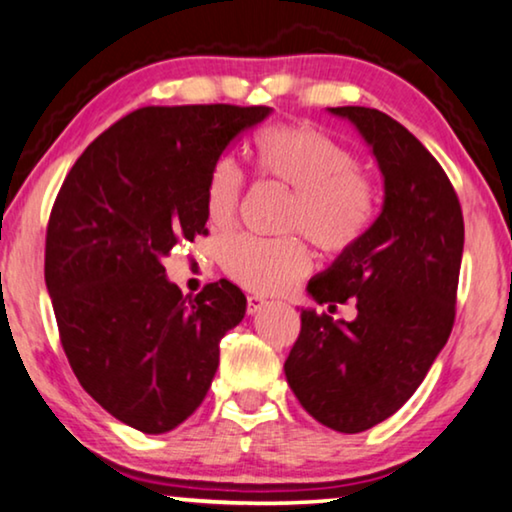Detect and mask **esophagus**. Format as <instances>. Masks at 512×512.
<instances>
[{
  "mask_svg": "<svg viewBox=\"0 0 512 512\" xmlns=\"http://www.w3.org/2000/svg\"><path fill=\"white\" fill-rule=\"evenodd\" d=\"M268 302L265 298H258V295H247V314H256V311H261Z\"/></svg>",
  "mask_w": 512,
  "mask_h": 512,
  "instance_id": "esophagus-1",
  "label": "esophagus"
}]
</instances>
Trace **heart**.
Wrapping results in <instances>:
<instances>
[{
    "instance_id": "obj_1",
    "label": "heart",
    "mask_w": 512,
    "mask_h": 512,
    "mask_svg": "<svg viewBox=\"0 0 512 512\" xmlns=\"http://www.w3.org/2000/svg\"><path fill=\"white\" fill-rule=\"evenodd\" d=\"M258 168L293 189L286 228L302 231L325 254H346L372 224V191L351 150L311 124H270L254 140ZM244 173L233 157L210 170L205 210L210 224L226 228L238 217ZM219 263L240 286L256 293H281L311 270V254L298 238L268 240L249 233L221 242Z\"/></svg>"
}]
</instances>
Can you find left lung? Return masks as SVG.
Returning a JSON list of instances; mask_svg holds the SVG:
<instances>
[{
  "label": "left lung",
  "instance_id": "8db88e82",
  "mask_svg": "<svg viewBox=\"0 0 512 512\" xmlns=\"http://www.w3.org/2000/svg\"><path fill=\"white\" fill-rule=\"evenodd\" d=\"M383 173V210L362 240L309 281L318 305L355 302V321L302 309L284 362L302 409L321 425L358 434L406 404L455 323L464 217L427 147L376 108L342 106Z\"/></svg>",
  "mask_w": 512,
  "mask_h": 512
}]
</instances>
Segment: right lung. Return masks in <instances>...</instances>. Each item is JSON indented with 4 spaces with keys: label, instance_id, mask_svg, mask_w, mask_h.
I'll list each match as a JSON object with an SVG mask.
<instances>
[{
    "label": "right lung",
    "instance_id": "1",
    "mask_svg": "<svg viewBox=\"0 0 512 512\" xmlns=\"http://www.w3.org/2000/svg\"><path fill=\"white\" fill-rule=\"evenodd\" d=\"M268 106H147L101 133L64 177L46 231V286L59 342L87 395L145 434L194 413L219 342L247 298L231 281L194 298L164 256L207 235L210 170Z\"/></svg>",
    "mask_w": 512,
    "mask_h": 512
}]
</instances>
